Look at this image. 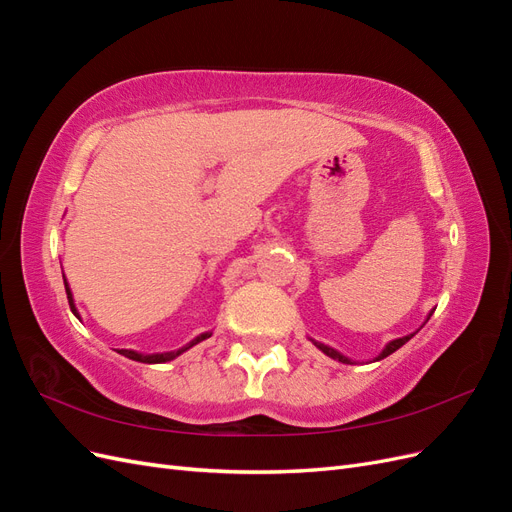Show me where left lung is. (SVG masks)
I'll return each instance as SVG.
<instances>
[{
  "label": "left lung",
  "instance_id": "1",
  "mask_svg": "<svg viewBox=\"0 0 512 512\" xmlns=\"http://www.w3.org/2000/svg\"><path fill=\"white\" fill-rule=\"evenodd\" d=\"M431 316V314H429ZM429 320V318H427ZM416 333H410V335H406V337H399V339H393V342H389L386 344V348L380 352V356H376V361H380V359H384V356H389V354H393L395 350H399L401 346H404L408 339H412ZM314 342V339H312ZM316 344V348H320L324 354L327 356H331V359H335V361H339V363H348V365H352V361L348 359V356H344V354H339L337 350H333V348H329V346H324V344H320V342H314Z\"/></svg>",
  "mask_w": 512,
  "mask_h": 512
}]
</instances>
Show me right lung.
Listing matches in <instances>:
<instances>
[{
  "instance_id": "right-lung-1",
  "label": "right lung",
  "mask_w": 512,
  "mask_h": 512,
  "mask_svg": "<svg viewBox=\"0 0 512 512\" xmlns=\"http://www.w3.org/2000/svg\"><path fill=\"white\" fill-rule=\"evenodd\" d=\"M64 284H66V294H68V303H70L72 314H74L76 318H79V312H76V307H74V299H72V292H70V286H68V282H66V277H64ZM207 337H211L209 331H207V333H200L196 339H192V342H190L188 346H183L181 350L162 352V354H141V352H134V350H117V352L123 354V356H128V359H132V361H138V363H166V361H173L175 356H179L181 352H185L188 348L196 346L198 342H203V339H207Z\"/></svg>"
}]
</instances>
